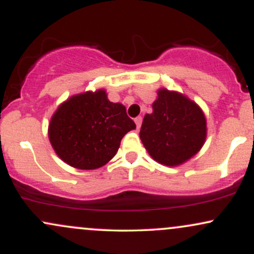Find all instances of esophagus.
Masks as SVG:
<instances>
[{
	"instance_id": "1",
	"label": "esophagus",
	"mask_w": 254,
	"mask_h": 254,
	"mask_svg": "<svg viewBox=\"0 0 254 254\" xmlns=\"http://www.w3.org/2000/svg\"><path fill=\"white\" fill-rule=\"evenodd\" d=\"M142 121H143V118H142L141 116H138V117H136V118H135V123H136L137 129H139V127H141V125H142Z\"/></svg>"
}]
</instances>
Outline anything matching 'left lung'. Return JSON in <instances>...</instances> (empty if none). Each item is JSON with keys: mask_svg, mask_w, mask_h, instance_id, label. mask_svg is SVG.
<instances>
[{"mask_svg": "<svg viewBox=\"0 0 254 254\" xmlns=\"http://www.w3.org/2000/svg\"><path fill=\"white\" fill-rule=\"evenodd\" d=\"M153 113L145 115L139 137L150 156L160 164L177 166L202 148L206 123L202 110L176 92L160 89Z\"/></svg>", "mask_w": 254, "mask_h": 254, "instance_id": "8db88e82", "label": "left lung"}]
</instances>
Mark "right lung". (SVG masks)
<instances>
[{"label": "right lung", "mask_w": 254, "mask_h": 254, "mask_svg": "<svg viewBox=\"0 0 254 254\" xmlns=\"http://www.w3.org/2000/svg\"><path fill=\"white\" fill-rule=\"evenodd\" d=\"M135 127L125 106L111 103L100 89L61 105L52 116L49 138L64 162L78 170H95L116 155L122 138Z\"/></svg>", "instance_id": "right-lung-1"}]
</instances>
